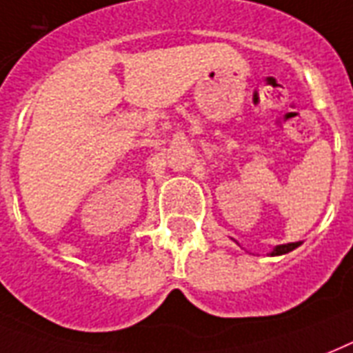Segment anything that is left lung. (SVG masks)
I'll return each mask as SVG.
<instances>
[{
	"mask_svg": "<svg viewBox=\"0 0 353 353\" xmlns=\"http://www.w3.org/2000/svg\"><path fill=\"white\" fill-rule=\"evenodd\" d=\"M298 246H300V242H289V244H279V246H276V248L272 250V254H270V255L289 254V252H292V250L298 248Z\"/></svg>",
	"mask_w": 353,
	"mask_h": 353,
	"instance_id": "1",
	"label": "left lung"
}]
</instances>
